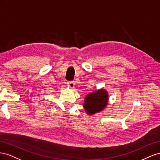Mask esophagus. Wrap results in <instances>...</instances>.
<instances>
[{"label":"esophagus","mask_w":160,"mask_h":160,"mask_svg":"<svg viewBox=\"0 0 160 160\" xmlns=\"http://www.w3.org/2000/svg\"><path fill=\"white\" fill-rule=\"evenodd\" d=\"M67 84L70 88H73L74 87V81H68Z\"/></svg>","instance_id":"1"}]
</instances>
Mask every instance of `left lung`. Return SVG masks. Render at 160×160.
<instances>
[{"mask_svg":"<svg viewBox=\"0 0 160 160\" xmlns=\"http://www.w3.org/2000/svg\"><path fill=\"white\" fill-rule=\"evenodd\" d=\"M108 94L104 89H100L90 93L86 97L84 100V108L86 113L93 115L100 112L105 108L108 102Z\"/></svg>","mask_w":160,"mask_h":160,"instance_id":"obj_1","label":"left lung"}]
</instances>
